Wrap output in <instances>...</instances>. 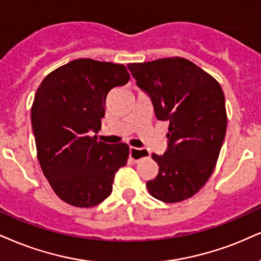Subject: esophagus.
I'll return each mask as SVG.
<instances>
[{"mask_svg": "<svg viewBox=\"0 0 261 261\" xmlns=\"http://www.w3.org/2000/svg\"><path fill=\"white\" fill-rule=\"evenodd\" d=\"M129 157L132 161L138 162L141 159L150 157V152L146 149H138V147H129Z\"/></svg>", "mask_w": 261, "mask_h": 261, "instance_id": "34e87169", "label": "esophagus"}]
</instances>
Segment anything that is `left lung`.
Returning <instances> with one entry per match:
<instances>
[{
    "label": "left lung",
    "instance_id": "left-lung-1",
    "mask_svg": "<svg viewBox=\"0 0 261 261\" xmlns=\"http://www.w3.org/2000/svg\"><path fill=\"white\" fill-rule=\"evenodd\" d=\"M147 93L157 120L168 121V149L152 153L160 169L146 182L152 197L175 203L192 197L212 175L226 133L225 96L219 82L179 57L128 64Z\"/></svg>",
    "mask_w": 261,
    "mask_h": 261
}]
</instances>
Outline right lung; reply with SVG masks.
I'll return each mask as SVG.
<instances>
[{
	"label": "right lung",
	"instance_id": "right-lung-1",
	"mask_svg": "<svg viewBox=\"0 0 261 261\" xmlns=\"http://www.w3.org/2000/svg\"><path fill=\"white\" fill-rule=\"evenodd\" d=\"M124 65L76 59L46 76L31 108L37 159L58 197L80 208L101 203L112 191L115 173L129 156L127 144L96 140L105 99L124 86Z\"/></svg>",
	"mask_w": 261,
	"mask_h": 261
}]
</instances>
